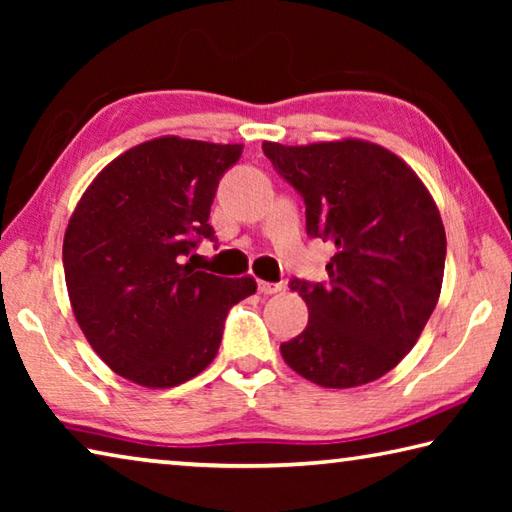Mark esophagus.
Segmentation results:
<instances>
[{"label": "esophagus", "instance_id": "esophagus-1", "mask_svg": "<svg viewBox=\"0 0 512 512\" xmlns=\"http://www.w3.org/2000/svg\"><path fill=\"white\" fill-rule=\"evenodd\" d=\"M257 289H259V293H264V296H273V293L282 291V284L280 282H259Z\"/></svg>", "mask_w": 512, "mask_h": 512}]
</instances>
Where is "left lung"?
<instances>
[{
	"instance_id": "left-lung-1",
	"label": "left lung",
	"mask_w": 512,
	"mask_h": 512,
	"mask_svg": "<svg viewBox=\"0 0 512 512\" xmlns=\"http://www.w3.org/2000/svg\"><path fill=\"white\" fill-rule=\"evenodd\" d=\"M305 201L307 235L334 246L325 282L291 280L309 307L305 332L280 345L289 366L325 388L393 370L443 287L447 239L438 207L411 167L377 144H262Z\"/></svg>"
}]
</instances>
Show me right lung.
Returning <instances> with one entry per match:
<instances>
[{"label": "right lung", "instance_id": "obj_1", "mask_svg": "<svg viewBox=\"0 0 512 512\" xmlns=\"http://www.w3.org/2000/svg\"><path fill=\"white\" fill-rule=\"evenodd\" d=\"M241 144L160 137L119 155L69 219L63 266L74 316L117 375L149 388L196 377L216 357L225 316L253 296V277L185 262L216 241L210 207ZM194 257V255H192Z\"/></svg>", "mask_w": 512, "mask_h": 512}]
</instances>
